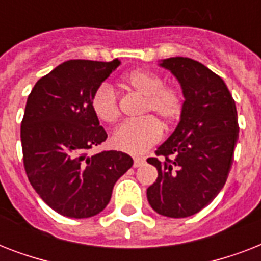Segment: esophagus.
I'll return each instance as SVG.
<instances>
[{
    "label": "esophagus",
    "mask_w": 261,
    "mask_h": 261,
    "mask_svg": "<svg viewBox=\"0 0 261 261\" xmlns=\"http://www.w3.org/2000/svg\"><path fill=\"white\" fill-rule=\"evenodd\" d=\"M143 163H145V159H142V157H135V159H134V168L141 167V165H143Z\"/></svg>",
    "instance_id": "esophagus-1"
}]
</instances>
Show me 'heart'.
I'll use <instances>...</instances> for the list:
<instances>
[{
	"instance_id": "1",
	"label": "heart",
	"mask_w": 261,
	"mask_h": 261,
	"mask_svg": "<svg viewBox=\"0 0 261 261\" xmlns=\"http://www.w3.org/2000/svg\"><path fill=\"white\" fill-rule=\"evenodd\" d=\"M123 84L143 96L141 116L145 118L127 122L115 130L111 145L120 151L141 154L163 137V123L168 128L177 122L182 114L181 93L172 87H165L164 80L154 71L137 69L123 77ZM90 107L98 120L114 123L119 118L118 96L108 84L98 85L90 97Z\"/></svg>"
}]
</instances>
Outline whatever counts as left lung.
I'll return each instance as SVG.
<instances>
[{"mask_svg":"<svg viewBox=\"0 0 261 261\" xmlns=\"http://www.w3.org/2000/svg\"><path fill=\"white\" fill-rule=\"evenodd\" d=\"M177 79L184 107L176 130L147 159L159 177L147 188L151 208L169 218L196 214L222 190L239 139L236 102L223 80L198 61L164 59Z\"/></svg>","mask_w":261,"mask_h":261,"instance_id":"left-lung-1","label":"left lung"}]
</instances>
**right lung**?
Wrapping results in <instances>:
<instances>
[{"instance_id": "1", "label": "right lung", "mask_w": 261, "mask_h": 261, "mask_svg": "<svg viewBox=\"0 0 261 261\" xmlns=\"http://www.w3.org/2000/svg\"><path fill=\"white\" fill-rule=\"evenodd\" d=\"M120 65L70 59L35 84L21 122L24 168L31 186L58 214L89 218L110 203L115 182L133 167L123 151H88L107 139L90 97Z\"/></svg>"}]
</instances>
